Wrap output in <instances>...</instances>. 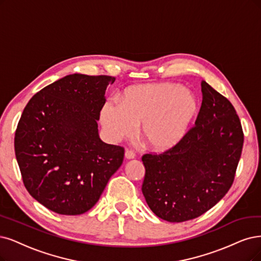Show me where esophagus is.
I'll list each match as a JSON object with an SVG mask.
<instances>
[{"label":"esophagus","instance_id":"esophagus-1","mask_svg":"<svg viewBox=\"0 0 261 261\" xmlns=\"http://www.w3.org/2000/svg\"><path fill=\"white\" fill-rule=\"evenodd\" d=\"M124 157L127 158V159H134V158H136V153H134L130 149H127V150H125V152H124Z\"/></svg>","mask_w":261,"mask_h":261}]
</instances>
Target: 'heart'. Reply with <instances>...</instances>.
Returning <instances> with one entry per match:
<instances>
[{"label": "heart", "mask_w": 261, "mask_h": 261, "mask_svg": "<svg viewBox=\"0 0 261 261\" xmlns=\"http://www.w3.org/2000/svg\"><path fill=\"white\" fill-rule=\"evenodd\" d=\"M198 112L194 95L174 84H149L129 88L122 102L111 98L101 110V123L115 142L141 137L153 151H166L184 138Z\"/></svg>", "instance_id": "obj_1"}]
</instances>
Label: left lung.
Here are the masks:
<instances>
[{
	"instance_id": "8db88e82",
	"label": "left lung",
	"mask_w": 261,
	"mask_h": 261,
	"mask_svg": "<svg viewBox=\"0 0 261 261\" xmlns=\"http://www.w3.org/2000/svg\"><path fill=\"white\" fill-rule=\"evenodd\" d=\"M196 124L174 147L145 153L142 192L161 219L197 218L223 199L234 180L244 134L230 101L204 81Z\"/></svg>"
}]
</instances>
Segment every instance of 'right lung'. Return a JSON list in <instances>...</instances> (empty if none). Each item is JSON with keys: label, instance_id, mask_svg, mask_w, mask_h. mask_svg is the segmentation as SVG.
I'll use <instances>...</instances> for the list:
<instances>
[{"label": "right lung", "instance_id": "1", "mask_svg": "<svg viewBox=\"0 0 261 261\" xmlns=\"http://www.w3.org/2000/svg\"><path fill=\"white\" fill-rule=\"evenodd\" d=\"M115 77L67 75L28 102L15 133L23 185L55 213L81 215L100 199L124 149L98 133L105 90Z\"/></svg>", "mask_w": 261, "mask_h": 261}]
</instances>
